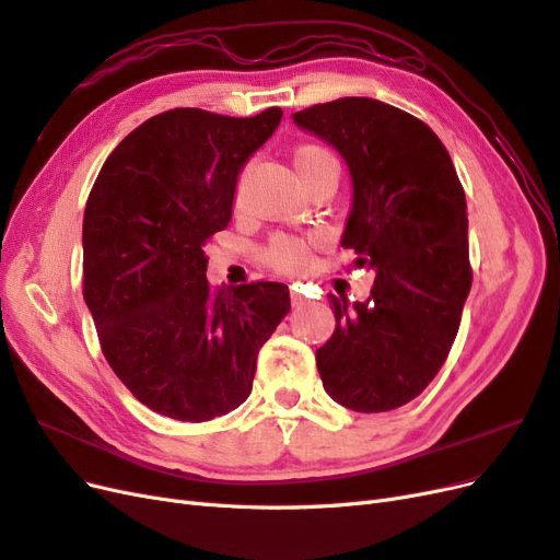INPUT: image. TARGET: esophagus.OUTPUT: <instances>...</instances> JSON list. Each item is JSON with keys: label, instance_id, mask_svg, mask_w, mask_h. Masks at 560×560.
<instances>
[{"label": "esophagus", "instance_id": "1", "mask_svg": "<svg viewBox=\"0 0 560 560\" xmlns=\"http://www.w3.org/2000/svg\"><path fill=\"white\" fill-rule=\"evenodd\" d=\"M292 303L294 306H303V303H306V296H303L299 284H292Z\"/></svg>", "mask_w": 560, "mask_h": 560}]
</instances>
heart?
I'll return each instance as SVG.
<instances>
[{
  "label": "heart",
  "instance_id": "b5f03b06",
  "mask_svg": "<svg viewBox=\"0 0 560 560\" xmlns=\"http://www.w3.org/2000/svg\"><path fill=\"white\" fill-rule=\"evenodd\" d=\"M331 163H336V161L329 151L322 147H315V144L301 147L294 156L299 177L317 171V167H322V165H331ZM266 261L278 270H284V273H299V270L311 266L313 252L306 241L294 238V235H276L266 249Z\"/></svg>",
  "mask_w": 560,
  "mask_h": 560
}]
</instances>
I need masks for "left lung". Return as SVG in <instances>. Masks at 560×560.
I'll list each match as a JSON object with an SVG mask.
<instances>
[{
  "instance_id": "left-lung-1",
  "label": "left lung",
  "mask_w": 560,
  "mask_h": 560,
  "mask_svg": "<svg viewBox=\"0 0 560 560\" xmlns=\"http://www.w3.org/2000/svg\"><path fill=\"white\" fill-rule=\"evenodd\" d=\"M292 118L343 156L352 208L341 245L376 273L366 301L329 294L322 385L352 411L399 409L446 362L471 287L460 179L432 128L381 100L341 97Z\"/></svg>"
}]
</instances>
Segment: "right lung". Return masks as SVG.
I'll use <instances>...</instances> for the list:
<instances>
[{"mask_svg": "<svg viewBox=\"0 0 560 560\" xmlns=\"http://www.w3.org/2000/svg\"><path fill=\"white\" fill-rule=\"evenodd\" d=\"M282 109L235 118L171 109L135 128L83 212V299L114 374L151 411L202 422L249 397L290 287L212 292L202 245L231 222L238 175Z\"/></svg>", "mask_w": 560, "mask_h": 560, "instance_id": "right-lung-1", "label": "right lung"}]
</instances>
